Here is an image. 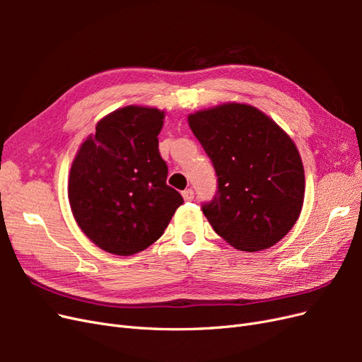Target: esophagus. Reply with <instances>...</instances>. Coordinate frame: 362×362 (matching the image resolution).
Instances as JSON below:
<instances>
[{"mask_svg":"<svg viewBox=\"0 0 362 362\" xmlns=\"http://www.w3.org/2000/svg\"><path fill=\"white\" fill-rule=\"evenodd\" d=\"M182 198L187 201V202H192L193 199H194V193H193V190L192 189H187V190H184L182 192Z\"/></svg>","mask_w":362,"mask_h":362,"instance_id":"obj_1","label":"esophagus"}]
</instances>
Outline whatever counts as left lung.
<instances>
[{"instance_id":"left-lung-1","label":"left lung","mask_w":362,"mask_h":362,"mask_svg":"<svg viewBox=\"0 0 362 362\" xmlns=\"http://www.w3.org/2000/svg\"><path fill=\"white\" fill-rule=\"evenodd\" d=\"M189 125L216 170L217 192L202 204L214 231L246 252L278 243L298 221L305 194L303 166L293 140L246 104L190 115Z\"/></svg>"}]
</instances>
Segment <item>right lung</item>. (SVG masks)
I'll use <instances>...</instances> for the list:
<instances>
[{"label": "right lung", "instance_id": "1", "mask_svg": "<svg viewBox=\"0 0 362 362\" xmlns=\"http://www.w3.org/2000/svg\"><path fill=\"white\" fill-rule=\"evenodd\" d=\"M164 113L128 105L101 119L76 154L68 184L81 231L115 255H133L158 240L182 196L166 184L160 156Z\"/></svg>", "mask_w": 362, "mask_h": 362}]
</instances>
